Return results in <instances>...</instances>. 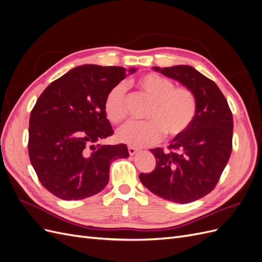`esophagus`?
Returning a JSON list of instances; mask_svg holds the SVG:
<instances>
[{"label":"esophagus","instance_id":"1","mask_svg":"<svg viewBox=\"0 0 262 262\" xmlns=\"http://www.w3.org/2000/svg\"><path fill=\"white\" fill-rule=\"evenodd\" d=\"M128 150H129V154L130 155H134L137 152H138V148L136 146H132V145H129L128 146Z\"/></svg>","mask_w":262,"mask_h":262}]
</instances>
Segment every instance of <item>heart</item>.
I'll return each mask as SVG.
<instances>
[{"label":"heart","mask_w":262,"mask_h":262,"mask_svg":"<svg viewBox=\"0 0 262 262\" xmlns=\"http://www.w3.org/2000/svg\"><path fill=\"white\" fill-rule=\"evenodd\" d=\"M137 89L150 99L146 122H132L118 131L121 142L138 146L160 142L164 134L173 139L184 134L196 116L198 101L194 93L186 86H175L168 77L146 73L134 83ZM105 115L114 124L124 122L129 117L125 91L117 85L107 94L104 102Z\"/></svg>","instance_id":"heart-1"}]
</instances>
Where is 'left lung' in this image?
Here are the masks:
<instances>
[{"instance_id": "left-lung-1", "label": "left lung", "mask_w": 262, "mask_h": 262, "mask_svg": "<svg viewBox=\"0 0 262 262\" xmlns=\"http://www.w3.org/2000/svg\"><path fill=\"white\" fill-rule=\"evenodd\" d=\"M154 69L191 90L198 110L189 129L171 141L168 150L150 149L155 169L139 177L163 199L189 203L210 193L220 180L233 148V115L217 85L192 67Z\"/></svg>"}]
</instances>
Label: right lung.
Masks as SVG:
<instances>
[{
  "label": "right lung",
  "instance_id": "1",
  "mask_svg": "<svg viewBox=\"0 0 262 262\" xmlns=\"http://www.w3.org/2000/svg\"><path fill=\"white\" fill-rule=\"evenodd\" d=\"M125 76L122 67L81 66L37 99L29 118L28 154L39 181L55 196L80 200L98 193L108 184L112 163L129 156L125 144L98 143L114 134L104 102Z\"/></svg>",
  "mask_w": 262,
  "mask_h": 262
}]
</instances>
